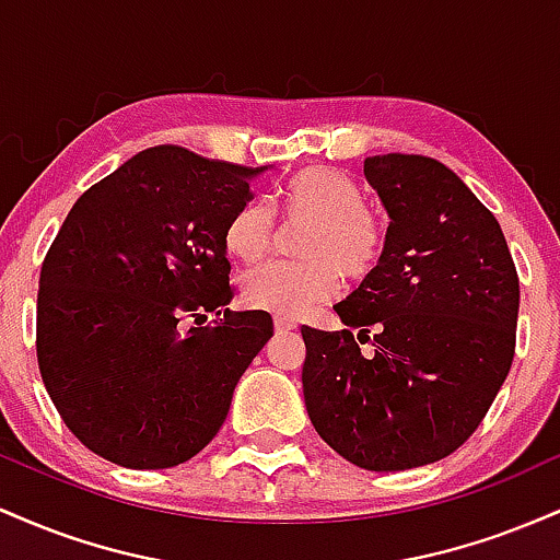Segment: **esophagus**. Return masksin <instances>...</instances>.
Masks as SVG:
<instances>
[{"label":"esophagus","mask_w":560,"mask_h":560,"mask_svg":"<svg viewBox=\"0 0 560 560\" xmlns=\"http://www.w3.org/2000/svg\"><path fill=\"white\" fill-rule=\"evenodd\" d=\"M273 326H276V331H292V329H298V324H294L292 318H284V316H276V318H273Z\"/></svg>","instance_id":"34e87169"}]
</instances>
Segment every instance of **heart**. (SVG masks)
I'll return each mask as SVG.
<instances>
[{
  "instance_id": "obj_1",
  "label": "heart",
  "mask_w": 560,
  "mask_h": 560,
  "mask_svg": "<svg viewBox=\"0 0 560 560\" xmlns=\"http://www.w3.org/2000/svg\"><path fill=\"white\" fill-rule=\"evenodd\" d=\"M276 210L287 226H305L300 262L262 268L242 281L253 311L302 316L339 294L345 276L355 284L374 279L389 249V229L365 208L361 184L329 165H307L276 189ZM276 244V221L262 202H242L223 226V247L244 266H258Z\"/></svg>"
}]
</instances>
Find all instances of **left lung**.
Masks as SVG:
<instances>
[{
    "mask_svg": "<svg viewBox=\"0 0 560 560\" xmlns=\"http://www.w3.org/2000/svg\"><path fill=\"white\" fill-rule=\"evenodd\" d=\"M363 171L392 218L387 258L334 305L342 331L300 329L302 392L342 458L405 471L455 453L490 410L516 352L518 273L498 218L440 160L395 152Z\"/></svg>",
    "mask_w": 560,
    "mask_h": 560,
    "instance_id": "8db88e82",
    "label": "left lung"
}]
</instances>
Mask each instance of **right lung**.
<instances>
[{
  "label": "right lung",
  "instance_id": "1",
  "mask_svg": "<svg viewBox=\"0 0 560 560\" xmlns=\"http://www.w3.org/2000/svg\"><path fill=\"white\" fill-rule=\"evenodd\" d=\"M262 171L152 147L83 191L57 231L38 276V371L66 427L105 460L195 458L273 337L266 311L226 307L223 226ZM208 312L224 318L202 327Z\"/></svg>",
  "mask_w": 560,
  "mask_h": 560
}]
</instances>
